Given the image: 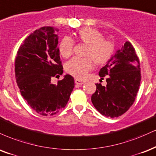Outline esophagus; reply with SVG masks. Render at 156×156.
Listing matches in <instances>:
<instances>
[{
	"label": "esophagus",
	"instance_id": "obj_1",
	"mask_svg": "<svg viewBox=\"0 0 156 156\" xmlns=\"http://www.w3.org/2000/svg\"><path fill=\"white\" fill-rule=\"evenodd\" d=\"M85 81H83V80H78V79H76L75 80V83L76 84V85H83L84 83H85Z\"/></svg>",
	"mask_w": 156,
	"mask_h": 156
}]
</instances>
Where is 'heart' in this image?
Segmentation results:
<instances>
[{"label":"heart","mask_w":156,"mask_h":156,"mask_svg":"<svg viewBox=\"0 0 156 156\" xmlns=\"http://www.w3.org/2000/svg\"><path fill=\"white\" fill-rule=\"evenodd\" d=\"M76 41L86 44L85 58H75L66 64L68 74L76 78L82 79L93 67L94 62L97 66H104L112 59L115 52V45L111 41L104 39L100 31L92 27H84L76 33ZM74 41L69 36H64L58 44V50L63 58H69L73 53Z\"/></svg>","instance_id":"obj_1"}]
</instances>
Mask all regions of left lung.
Listing matches in <instances>:
<instances>
[{"mask_svg":"<svg viewBox=\"0 0 156 156\" xmlns=\"http://www.w3.org/2000/svg\"><path fill=\"white\" fill-rule=\"evenodd\" d=\"M101 77H107V86L96 83V90L91 96L95 108L101 115L118 118L129 110L140 88V60L129 41L112 56L99 71Z\"/></svg>","mask_w":156,"mask_h":156,"instance_id":"obj_1","label":"left lung"}]
</instances>
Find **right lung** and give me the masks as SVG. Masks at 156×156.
Returning a JSON list of instances; mask_svg holds the SVG:
<instances>
[{
  "label": "right lung",
  "instance_id": "obj_1",
  "mask_svg": "<svg viewBox=\"0 0 156 156\" xmlns=\"http://www.w3.org/2000/svg\"><path fill=\"white\" fill-rule=\"evenodd\" d=\"M58 30L42 27L27 36L15 59V77L22 96L44 116L54 115L66 106L74 87V80L65 75L58 85L51 83L63 68L58 50Z\"/></svg>",
  "mask_w": 156,
  "mask_h": 156
}]
</instances>
